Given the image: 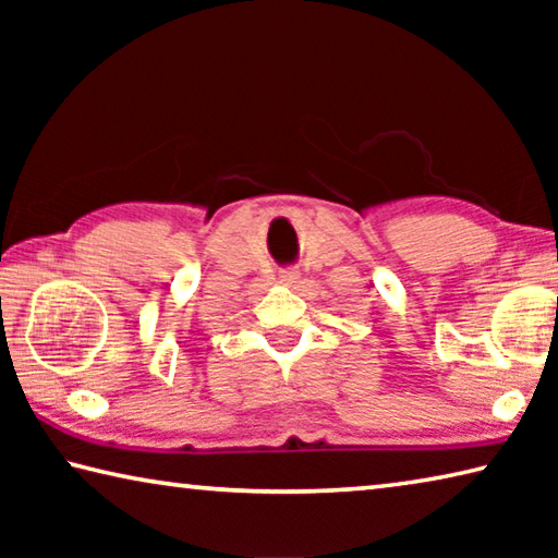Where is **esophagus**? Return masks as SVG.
I'll use <instances>...</instances> for the list:
<instances>
[{
  "label": "esophagus",
  "instance_id": "34e87169",
  "mask_svg": "<svg viewBox=\"0 0 558 558\" xmlns=\"http://www.w3.org/2000/svg\"><path fill=\"white\" fill-rule=\"evenodd\" d=\"M280 282H282V286L292 288V286H295V282H300V270H298V268L280 270Z\"/></svg>",
  "mask_w": 558,
  "mask_h": 558
}]
</instances>
